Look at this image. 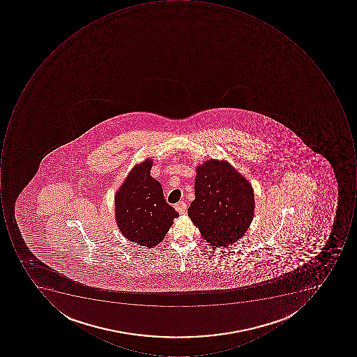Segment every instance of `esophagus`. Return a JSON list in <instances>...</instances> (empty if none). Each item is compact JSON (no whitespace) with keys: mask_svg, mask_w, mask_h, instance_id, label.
<instances>
[{"mask_svg":"<svg viewBox=\"0 0 357 357\" xmlns=\"http://www.w3.org/2000/svg\"><path fill=\"white\" fill-rule=\"evenodd\" d=\"M175 209L179 212L180 215H182V213L187 211V204L182 201L179 202V203L176 204Z\"/></svg>","mask_w":357,"mask_h":357,"instance_id":"1","label":"esophagus"}]
</instances>
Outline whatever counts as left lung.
<instances>
[{
    "mask_svg": "<svg viewBox=\"0 0 357 357\" xmlns=\"http://www.w3.org/2000/svg\"><path fill=\"white\" fill-rule=\"evenodd\" d=\"M195 199L188 215L212 248L241 239L255 215L250 182L226 161L209 160L196 168Z\"/></svg>",
    "mask_w": 357,
    "mask_h": 357,
    "instance_id": "obj_1",
    "label": "left lung"
}]
</instances>
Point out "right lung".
Here are the masks:
<instances>
[{"mask_svg":"<svg viewBox=\"0 0 357 357\" xmlns=\"http://www.w3.org/2000/svg\"><path fill=\"white\" fill-rule=\"evenodd\" d=\"M151 167L150 159L137 164L114 196L116 221L122 235L148 248L159 245L179 217L166 203L161 183L150 176Z\"/></svg>","mask_w":357,"mask_h":357,"instance_id":"right-lung-1","label":"right lung"}]
</instances>
